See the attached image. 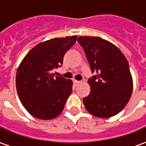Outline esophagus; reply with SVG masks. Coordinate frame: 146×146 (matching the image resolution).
Returning a JSON list of instances; mask_svg holds the SVG:
<instances>
[{
	"label": "esophagus",
	"instance_id": "obj_1",
	"mask_svg": "<svg viewBox=\"0 0 146 146\" xmlns=\"http://www.w3.org/2000/svg\"><path fill=\"white\" fill-rule=\"evenodd\" d=\"M73 84H74V85L75 86H78L80 84V81H79V80H73Z\"/></svg>",
	"mask_w": 146,
	"mask_h": 146
}]
</instances>
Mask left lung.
<instances>
[{
  "label": "left lung",
  "mask_w": 146,
  "mask_h": 146,
  "mask_svg": "<svg viewBox=\"0 0 146 146\" xmlns=\"http://www.w3.org/2000/svg\"><path fill=\"white\" fill-rule=\"evenodd\" d=\"M92 73L88 80L91 92L84 98L86 110L93 116L109 118L127 104L133 91L128 62L116 45L98 36H80Z\"/></svg>",
  "instance_id": "obj_1"
}]
</instances>
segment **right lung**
<instances>
[{
	"label": "right lung",
	"mask_w": 146,
	"mask_h": 146,
	"mask_svg": "<svg viewBox=\"0 0 146 146\" xmlns=\"http://www.w3.org/2000/svg\"><path fill=\"white\" fill-rule=\"evenodd\" d=\"M77 36L50 39L36 44L22 60L16 73V90L27 112L40 119H51L63 110L73 81L55 76L52 70L62 64Z\"/></svg>",
	"instance_id": "1"
}]
</instances>
